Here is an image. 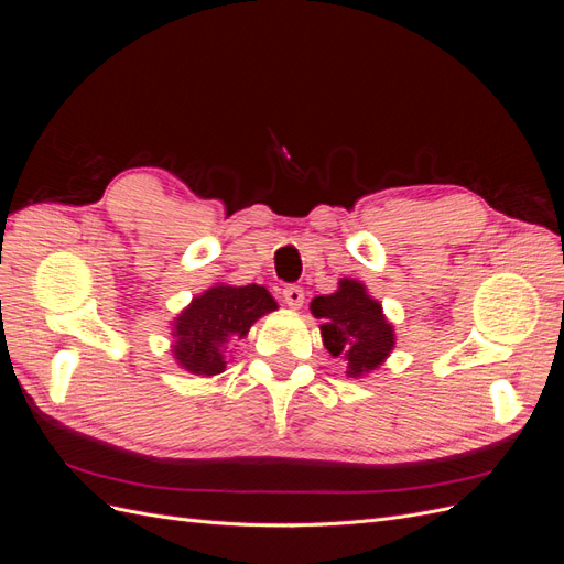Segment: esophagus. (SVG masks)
Returning <instances> with one entry per match:
<instances>
[{"mask_svg": "<svg viewBox=\"0 0 564 564\" xmlns=\"http://www.w3.org/2000/svg\"><path fill=\"white\" fill-rule=\"evenodd\" d=\"M282 299L284 303L289 305V308H301L303 301H305V292L303 286H296V284H286L284 292H282Z\"/></svg>", "mask_w": 564, "mask_h": 564, "instance_id": "obj_1", "label": "esophagus"}]
</instances>
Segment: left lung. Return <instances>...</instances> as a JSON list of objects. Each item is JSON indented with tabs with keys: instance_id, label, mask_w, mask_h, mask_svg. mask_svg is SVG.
<instances>
[{
	"instance_id": "left-lung-1",
	"label": "left lung",
	"mask_w": 564,
	"mask_h": 564,
	"mask_svg": "<svg viewBox=\"0 0 564 564\" xmlns=\"http://www.w3.org/2000/svg\"><path fill=\"white\" fill-rule=\"evenodd\" d=\"M311 311L322 319L324 348L348 362V377H362L377 369L395 346V334L381 313V303L373 301L360 282L340 280L338 292L313 299Z\"/></svg>"
}]
</instances>
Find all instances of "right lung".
<instances>
[{"label":"right lung","mask_w":564,"mask_h":564,"mask_svg":"<svg viewBox=\"0 0 564 564\" xmlns=\"http://www.w3.org/2000/svg\"><path fill=\"white\" fill-rule=\"evenodd\" d=\"M275 308V299L259 284H216L207 289L176 317V360L197 377L220 373L226 369L224 346L228 340L247 336L256 319Z\"/></svg>","instance_id":"right-lung-1"}]
</instances>
